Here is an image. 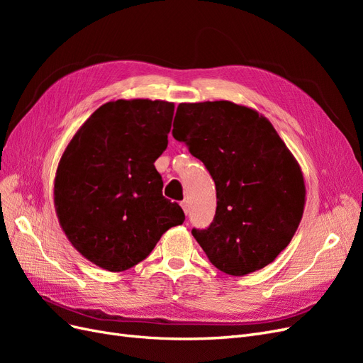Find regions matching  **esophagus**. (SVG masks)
I'll use <instances>...</instances> for the list:
<instances>
[{
    "label": "esophagus",
    "instance_id": "esophagus-1",
    "mask_svg": "<svg viewBox=\"0 0 363 363\" xmlns=\"http://www.w3.org/2000/svg\"><path fill=\"white\" fill-rule=\"evenodd\" d=\"M182 207H183V211H184V213L188 215L189 213V201H182Z\"/></svg>",
    "mask_w": 363,
    "mask_h": 363
}]
</instances>
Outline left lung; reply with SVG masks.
Listing matches in <instances>:
<instances>
[{
	"instance_id": "left-lung-1",
	"label": "left lung",
	"mask_w": 363,
	"mask_h": 363,
	"mask_svg": "<svg viewBox=\"0 0 363 363\" xmlns=\"http://www.w3.org/2000/svg\"><path fill=\"white\" fill-rule=\"evenodd\" d=\"M175 118L172 136L206 164L216 186L213 223L192 230L196 242L228 276L265 268L289 245L303 218L298 162L251 107L224 100L182 103Z\"/></svg>"
}]
</instances>
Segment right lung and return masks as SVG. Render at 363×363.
<instances>
[{"mask_svg": "<svg viewBox=\"0 0 363 363\" xmlns=\"http://www.w3.org/2000/svg\"><path fill=\"white\" fill-rule=\"evenodd\" d=\"M174 103L116 100L98 107L69 140L54 179V207L72 247L106 271L144 260L184 221L162 195L155 162L168 147Z\"/></svg>", "mask_w": 363, "mask_h": 363, "instance_id": "add662e5", "label": "right lung"}]
</instances>
